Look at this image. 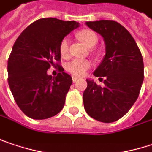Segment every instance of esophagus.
Listing matches in <instances>:
<instances>
[{
	"instance_id": "34e87169",
	"label": "esophagus",
	"mask_w": 152,
	"mask_h": 152,
	"mask_svg": "<svg viewBox=\"0 0 152 152\" xmlns=\"http://www.w3.org/2000/svg\"><path fill=\"white\" fill-rule=\"evenodd\" d=\"M72 81H73V83H76V81H78V77H76V76H72Z\"/></svg>"
}]
</instances>
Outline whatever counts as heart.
<instances>
[{"label":"heart","instance_id":"b5f03b06","mask_svg":"<svg viewBox=\"0 0 152 152\" xmlns=\"http://www.w3.org/2000/svg\"><path fill=\"white\" fill-rule=\"evenodd\" d=\"M77 37L81 41H83L88 47L94 46L98 42V37L94 31L84 29L77 33ZM69 39L68 38H64L59 45V50L62 57H67L69 54ZM90 67V62L84 59H74L68 63L66 69L75 76H83Z\"/></svg>","mask_w":152,"mask_h":152}]
</instances>
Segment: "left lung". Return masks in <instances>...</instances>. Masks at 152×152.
Segmentation results:
<instances>
[{"label": "left lung", "instance_id": "1", "mask_svg": "<svg viewBox=\"0 0 152 152\" xmlns=\"http://www.w3.org/2000/svg\"><path fill=\"white\" fill-rule=\"evenodd\" d=\"M86 25L102 35L106 54L94 76L104 87L87 79L83 92L85 111L94 120L111 123L123 117L138 99L144 80L141 52L130 32L113 20L88 21Z\"/></svg>", "mask_w": 152, "mask_h": 152}]
</instances>
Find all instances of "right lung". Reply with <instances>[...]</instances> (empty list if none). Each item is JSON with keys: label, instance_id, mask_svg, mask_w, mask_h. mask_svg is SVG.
I'll list each match as a JSON object with an SVG mask.
<instances>
[{"label": "right lung", "instance_id": "1", "mask_svg": "<svg viewBox=\"0 0 152 152\" xmlns=\"http://www.w3.org/2000/svg\"><path fill=\"white\" fill-rule=\"evenodd\" d=\"M78 26L74 20L39 19L15 41L7 63V80L18 107L29 118L48 119L63 109L72 78L55 61L61 59V40ZM54 65L60 72L52 77L47 70Z\"/></svg>", "mask_w": 152, "mask_h": 152}]
</instances>
